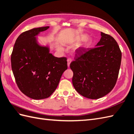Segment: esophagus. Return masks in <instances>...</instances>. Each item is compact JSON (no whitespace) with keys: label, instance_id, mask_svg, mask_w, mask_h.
Segmentation results:
<instances>
[{"label":"esophagus","instance_id":"34e87169","mask_svg":"<svg viewBox=\"0 0 134 134\" xmlns=\"http://www.w3.org/2000/svg\"><path fill=\"white\" fill-rule=\"evenodd\" d=\"M67 62H68V67H69V66H70V63H71V59L70 58H69V59H68V60H67Z\"/></svg>","mask_w":134,"mask_h":134}]
</instances>
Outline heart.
<instances>
[{
	"instance_id": "b5f03b06",
	"label": "heart",
	"mask_w": 134,
	"mask_h": 134,
	"mask_svg": "<svg viewBox=\"0 0 134 134\" xmlns=\"http://www.w3.org/2000/svg\"><path fill=\"white\" fill-rule=\"evenodd\" d=\"M88 35L86 34H81L75 37L73 39V40H72V42H79L84 41L83 45L82 46V48L83 50H86L91 46V44L92 43V40H91V38H88ZM59 49L62 50V48L59 47Z\"/></svg>"
}]
</instances>
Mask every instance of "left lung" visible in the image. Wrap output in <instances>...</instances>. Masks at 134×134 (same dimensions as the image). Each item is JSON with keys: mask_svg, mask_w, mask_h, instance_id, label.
<instances>
[{"mask_svg": "<svg viewBox=\"0 0 134 134\" xmlns=\"http://www.w3.org/2000/svg\"><path fill=\"white\" fill-rule=\"evenodd\" d=\"M100 34L96 47L86 50L79 48L75 52V60L70 65L75 90L92 99L106 96L114 88L122 57L116 40L110 35Z\"/></svg>", "mask_w": 134, "mask_h": 134, "instance_id": "1", "label": "left lung"}]
</instances>
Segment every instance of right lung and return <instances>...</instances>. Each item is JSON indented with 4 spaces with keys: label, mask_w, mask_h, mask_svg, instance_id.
I'll use <instances>...</instances> for the list:
<instances>
[{
    "label": "right lung",
    "mask_w": 134,
    "mask_h": 134,
    "mask_svg": "<svg viewBox=\"0 0 134 134\" xmlns=\"http://www.w3.org/2000/svg\"><path fill=\"white\" fill-rule=\"evenodd\" d=\"M48 28L23 32L16 40L11 55L12 69L17 86L24 94L34 99L49 97L68 68L66 58L55 57L48 47L38 44L36 36Z\"/></svg>",
    "instance_id": "right-lung-1"
}]
</instances>
